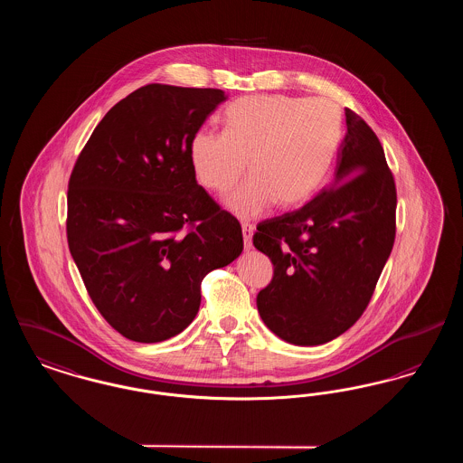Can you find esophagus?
<instances>
[{
	"mask_svg": "<svg viewBox=\"0 0 463 463\" xmlns=\"http://www.w3.org/2000/svg\"><path fill=\"white\" fill-rule=\"evenodd\" d=\"M251 238H253V227L250 223H242V242H244L246 251H250L251 246H253Z\"/></svg>",
	"mask_w": 463,
	"mask_h": 463,
	"instance_id": "34e87169",
	"label": "esophagus"
}]
</instances>
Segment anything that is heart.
Masks as SVG:
<instances>
[{"mask_svg":"<svg viewBox=\"0 0 463 463\" xmlns=\"http://www.w3.org/2000/svg\"><path fill=\"white\" fill-rule=\"evenodd\" d=\"M340 125L328 99L251 95L223 114V133L199 130L191 140V166L199 184L223 193L246 172L251 176L223 198V206L250 221L272 203L293 208L307 201L328 172Z\"/></svg>","mask_w":463,"mask_h":463,"instance_id":"b5f03b06","label":"heart"}]
</instances>
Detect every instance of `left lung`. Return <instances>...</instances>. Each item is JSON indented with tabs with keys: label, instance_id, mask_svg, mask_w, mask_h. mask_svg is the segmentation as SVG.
Returning <instances> with one entry per match:
<instances>
[{
	"label": "left lung",
	"instance_id": "8db88e82",
	"mask_svg": "<svg viewBox=\"0 0 463 463\" xmlns=\"http://www.w3.org/2000/svg\"><path fill=\"white\" fill-rule=\"evenodd\" d=\"M345 123L330 184L253 234L274 265L270 285L257 295L259 314L293 345H321L353 326L396 238V185L383 147L351 109Z\"/></svg>",
	"mask_w": 463,
	"mask_h": 463
}]
</instances>
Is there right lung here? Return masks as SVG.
I'll return each instance as SVG.
<instances>
[{
  "mask_svg": "<svg viewBox=\"0 0 463 463\" xmlns=\"http://www.w3.org/2000/svg\"><path fill=\"white\" fill-rule=\"evenodd\" d=\"M225 99L217 89L135 90L102 118L71 174V255L95 307L133 342L185 330L203 278L241 255L240 222L198 185L189 156Z\"/></svg>",
  "mask_w": 463,
  "mask_h": 463,
  "instance_id": "add662e5",
  "label": "right lung"
}]
</instances>
